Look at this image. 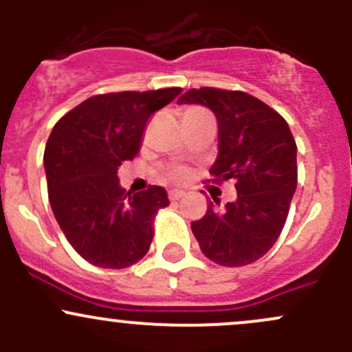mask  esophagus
<instances>
[{"instance_id":"obj_1","label":"esophagus","mask_w":352,"mask_h":352,"mask_svg":"<svg viewBox=\"0 0 352 352\" xmlns=\"http://www.w3.org/2000/svg\"><path fill=\"white\" fill-rule=\"evenodd\" d=\"M180 197H184V192H182V190H170V192H168V199H170V201H179V199Z\"/></svg>"}]
</instances>
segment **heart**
<instances>
[{
	"label": "heart",
	"instance_id": "obj_1",
	"mask_svg": "<svg viewBox=\"0 0 352 352\" xmlns=\"http://www.w3.org/2000/svg\"><path fill=\"white\" fill-rule=\"evenodd\" d=\"M192 109H197V107H190L187 110H192ZM189 177H190V173H189V170H187V168H175L172 173H170L168 179L172 180V182L182 184V182H186V180H189Z\"/></svg>",
	"mask_w": 352,
	"mask_h": 352
}]
</instances>
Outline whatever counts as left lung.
<instances>
[{
	"label": "left lung",
	"mask_w": 352,
	"mask_h": 352,
	"mask_svg": "<svg viewBox=\"0 0 352 352\" xmlns=\"http://www.w3.org/2000/svg\"><path fill=\"white\" fill-rule=\"evenodd\" d=\"M179 104H201L218 120V158L211 180H235L236 201L209 202L192 221L194 236L209 261L242 267L258 261L281 235L296 190V143L274 109L239 90L192 88Z\"/></svg>",
	"instance_id": "1"
}]
</instances>
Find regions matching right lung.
Instances as JSON below:
<instances>
[{"label": "right lung", "mask_w": 352, "mask_h": 352, "mask_svg": "<svg viewBox=\"0 0 352 352\" xmlns=\"http://www.w3.org/2000/svg\"><path fill=\"white\" fill-rule=\"evenodd\" d=\"M182 88L95 95L56 122L44 151L47 192L71 247L90 264L124 269L146 255L166 190L126 192L117 168L138 155L144 127Z\"/></svg>", "instance_id": "add662e5"}]
</instances>
